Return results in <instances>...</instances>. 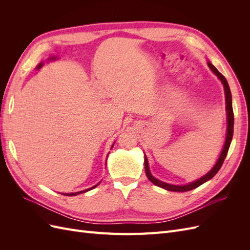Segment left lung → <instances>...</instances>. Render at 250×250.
Wrapping results in <instances>:
<instances>
[{"mask_svg":"<svg viewBox=\"0 0 250 250\" xmlns=\"http://www.w3.org/2000/svg\"><path fill=\"white\" fill-rule=\"evenodd\" d=\"M208 65L210 69V71L213 72L216 76L219 78V80L221 81V83L223 84L224 87V94H225V104H226V119H228V128H226V137H225V142H224V145L222 148V151L220 155L218 157V161L216 162L215 166L213 168H211L206 175H203L202 177L196 179L190 184H187V185H172V184H168V183H164V181L160 180L155 178L152 174L150 172L149 169V164H148V158L145 154V171H146V175L148 177V179L152 183L153 185L160 187L162 188H165V190L167 191H173V192H187V191H191L193 188H196L197 187L201 186L202 184L207 183L209 179L213 178L217 172L220 170L221 166L225 160L226 154L229 152V149L230 146V143L232 140V134H233V111H232V102H231V93H230V89L229 86V83L228 80L225 79V77L223 75L219 72L216 67L211 64L209 62H208Z\"/></svg>","mask_w":250,"mask_h":250,"instance_id":"left-lung-1","label":"left lung"}]
</instances>
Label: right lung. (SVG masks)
<instances>
[{"mask_svg":"<svg viewBox=\"0 0 250 250\" xmlns=\"http://www.w3.org/2000/svg\"><path fill=\"white\" fill-rule=\"evenodd\" d=\"M113 145H115V143L112 144V146H111V148L113 147ZM110 148V149H111ZM109 154V153H108ZM108 154H107V156H108ZM101 183V181H100ZM100 183H98L97 185H95L94 187H92V188H86V190H83V191H80V192H76V193H60V194H62V195H65V196H76V195H78V194H82V193H85V192H87V191H89V190H93V188H95L98 185H100Z\"/></svg>","mask_w":250,"mask_h":250,"instance_id":"add662e5","label":"right lung"}]
</instances>
